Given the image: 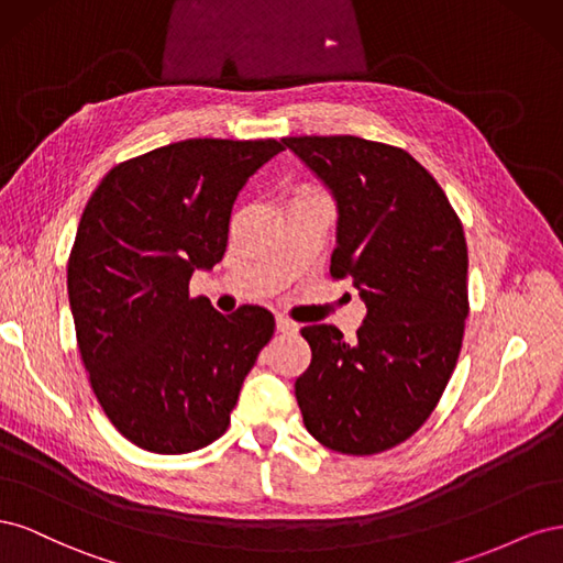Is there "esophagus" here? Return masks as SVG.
<instances>
[{
    "label": "esophagus",
    "mask_w": 563,
    "mask_h": 563,
    "mask_svg": "<svg viewBox=\"0 0 563 563\" xmlns=\"http://www.w3.org/2000/svg\"><path fill=\"white\" fill-rule=\"evenodd\" d=\"M298 323L291 321L288 317H277V331L284 333V335H296L298 333Z\"/></svg>",
    "instance_id": "esophagus-1"
}]
</instances>
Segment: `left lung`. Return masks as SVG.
<instances>
[{
  "label": "left lung",
  "instance_id": "obj_1",
  "mask_svg": "<svg viewBox=\"0 0 563 563\" xmlns=\"http://www.w3.org/2000/svg\"><path fill=\"white\" fill-rule=\"evenodd\" d=\"M338 207L331 275L366 302L354 343L331 323L300 329L312 362L296 380L308 432L373 455L430 418L463 347L467 244L439 183L408 152L356 135L282 139Z\"/></svg>",
  "mask_w": 563,
  "mask_h": 563
}]
</instances>
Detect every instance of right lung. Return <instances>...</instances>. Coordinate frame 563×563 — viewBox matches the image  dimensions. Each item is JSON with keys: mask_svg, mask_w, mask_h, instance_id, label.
<instances>
[{"mask_svg": "<svg viewBox=\"0 0 563 563\" xmlns=\"http://www.w3.org/2000/svg\"><path fill=\"white\" fill-rule=\"evenodd\" d=\"M279 141L190 139L117 164L81 213L67 296L91 389L135 446L178 455L223 437L246 373L275 333L258 305L190 296L223 261L234 199Z\"/></svg>", "mask_w": 563, "mask_h": 563, "instance_id": "1", "label": "right lung"}]
</instances>
